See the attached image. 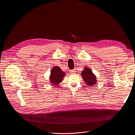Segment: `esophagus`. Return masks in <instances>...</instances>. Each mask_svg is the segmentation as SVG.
Listing matches in <instances>:
<instances>
[{
    "label": "esophagus",
    "mask_w": 135,
    "mask_h": 135,
    "mask_svg": "<svg viewBox=\"0 0 135 135\" xmlns=\"http://www.w3.org/2000/svg\"><path fill=\"white\" fill-rule=\"evenodd\" d=\"M70 73L71 74H75V70H70Z\"/></svg>",
    "instance_id": "esophagus-1"
}]
</instances>
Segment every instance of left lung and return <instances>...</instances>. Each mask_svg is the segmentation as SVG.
<instances>
[{"mask_svg":"<svg viewBox=\"0 0 135 135\" xmlns=\"http://www.w3.org/2000/svg\"><path fill=\"white\" fill-rule=\"evenodd\" d=\"M81 75L85 83L89 86H93V85L96 84L97 82L96 76L93 73L91 70L87 66L85 67L82 71Z\"/></svg>","mask_w":135,"mask_h":135,"instance_id":"left-lung-1","label":"left lung"}]
</instances>
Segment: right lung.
<instances>
[{
    "label": "right lung",
    "instance_id": "obj_1",
    "mask_svg": "<svg viewBox=\"0 0 135 135\" xmlns=\"http://www.w3.org/2000/svg\"><path fill=\"white\" fill-rule=\"evenodd\" d=\"M65 76V73L59 66H54L51 70L50 76V82L52 85H57L62 81Z\"/></svg>",
    "mask_w": 135,
    "mask_h": 135
}]
</instances>
